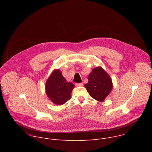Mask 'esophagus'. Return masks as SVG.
I'll use <instances>...</instances> for the list:
<instances>
[{
	"label": "esophagus",
	"mask_w": 152,
	"mask_h": 152,
	"mask_svg": "<svg viewBox=\"0 0 152 152\" xmlns=\"http://www.w3.org/2000/svg\"><path fill=\"white\" fill-rule=\"evenodd\" d=\"M75 85L76 86H81L83 85V83H76Z\"/></svg>",
	"instance_id": "1"
}]
</instances>
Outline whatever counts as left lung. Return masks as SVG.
I'll list each match as a JSON object with an SVG mask.
<instances>
[{
  "mask_svg": "<svg viewBox=\"0 0 152 152\" xmlns=\"http://www.w3.org/2000/svg\"><path fill=\"white\" fill-rule=\"evenodd\" d=\"M85 86L91 97L103 102L112 90V79L101 67H97L88 75V82Z\"/></svg>",
  "mask_w": 152,
  "mask_h": 152,
  "instance_id": "obj_1",
  "label": "left lung"
}]
</instances>
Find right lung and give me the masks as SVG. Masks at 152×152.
Wrapping results in <instances>:
<instances>
[{
	"label": "right lung",
	"mask_w": 152,
	"mask_h": 152,
	"mask_svg": "<svg viewBox=\"0 0 152 152\" xmlns=\"http://www.w3.org/2000/svg\"><path fill=\"white\" fill-rule=\"evenodd\" d=\"M75 85L67 82L59 70H55L46 81V93L55 104L61 105L71 99Z\"/></svg>",
	"instance_id": "obj_1"
}]
</instances>
